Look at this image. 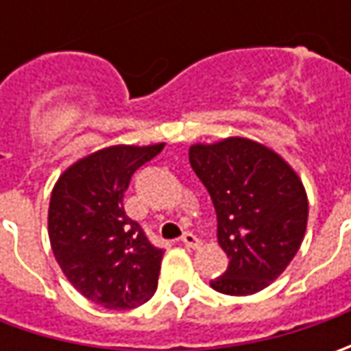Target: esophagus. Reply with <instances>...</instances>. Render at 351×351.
<instances>
[{"label":"esophagus","mask_w":351,"mask_h":351,"mask_svg":"<svg viewBox=\"0 0 351 351\" xmlns=\"http://www.w3.org/2000/svg\"><path fill=\"white\" fill-rule=\"evenodd\" d=\"M182 242L185 248H199V246H201V240H199L193 232H185V234L182 236Z\"/></svg>","instance_id":"34e87169"}]
</instances>
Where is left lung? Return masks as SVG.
I'll use <instances>...</instances> for the list:
<instances>
[{
	"instance_id": "left-lung-1",
	"label": "left lung",
	"mask_w": 351,
	"mask_h": 351,
	"mask_svg": "<svg viewBox=\"0 0 351 351\" xmlns=\"http://www.w3.org/2000/svg\"><path fill=\"white\" fill-rule=\"evenodd\" d=\"M189 164L213 199L217 238L230 260L210 287L236 297L262 291L301 248L308 219L303 182L274 150L240 136L193 144Z\"/></svg>"
}]
</instances>
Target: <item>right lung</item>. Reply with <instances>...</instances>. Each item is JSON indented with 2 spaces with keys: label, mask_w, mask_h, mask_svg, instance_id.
I'll use <instances>...</instances> for the list:
<instances>
[{
  "label": "right lung",
  "mask_w": 351,
  "mask_h": 351,
  "mask_svg": "<svg viewBox=\"0 0 351 351\" xmlns=\"http://www.w3.org/2000/svg\"><path fill=\"white\" fill-rule=\"evenodd\" d=\"M162 148H103L72 164L52 189L48 236L54 258L75 289L105 308H134L158 287L164 250L125 213L123 197L132 173Z\"/></svg>",
  "instance_id": "1"
}]
</instances>
